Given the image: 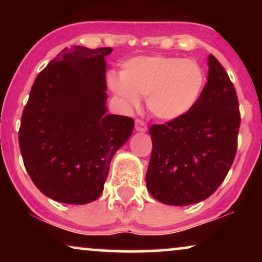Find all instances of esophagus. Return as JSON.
Returning <instances> with one entry per match:
<instances>
[{
    "mask_svg": "<svg viewBox=\"0 0 262 262\" xmlns=\"http://www.w3.org/2000/svg\"><path fill=\"white\" fill-rule=\"evenodd\" d=\"M135 127H136V130L139 131V132H145L146 130H148V126H146V124L141 119H136Z\"/></svg>",
    "mask_w": 262,
    "mask_h": 262,
    "instance_id": "obj_1",
    "label": "esophagus"
}]
</instances>
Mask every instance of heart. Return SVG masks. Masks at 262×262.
I'll return each mask as SVG.
<instances>
[{"instance_id":"1","label":"heart","mask_w":262,"mask_h":262,"mask_svg":"<svg viewBox=\"0 0 262 262\" xmlns=\"http://www.w3.org/2000/svg\"><path fill=\"white\" fill-rule=\"evenodd\" d=\"M110 88L127 107L148 98V108L164 120L177 119L198 102L205 87V73L195 60L167 56H144L127 60L120 75L107 76Z\"/></svg>"}]
</instances>
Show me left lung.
I'll use <instances>...</instances> for the list:
<instances>
[{"label": "left lung", "mask_w": 262, "mask_h": 262, "mask_svg": "<svg viewBox=\"0 0 262 262\" xmlns=\"http://www.w3.org/2000/svg\"><path fill=\"white\" fill-rule=\"evenodd\" d=\"M238 100L227 71L209 56V76L193 108L149 128L152 152L146 187L163 204L185 206L209 198L224 181L237 151Z\"/></svg>", "instance_id": "left-lung-1"}]
</instances>
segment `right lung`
I'll list each match as a JSON object with an SVG mask.
<instances>
[{"mask_svg":"<svg viewBox=\"0 0 262 262\" xmlns=\"http://www.w3.org/2000/svg\"><path fill=\"white\" fill-rule=\"evenodd\" d=\"M112 48L63 49L32 85L19 130L24 164L42 194L87 204L101 194L113 155L131 137L130 117L107 114Z\"/></svg>","mask_w":262,"mask_h":262,"instance_id":"add662e5","label":"right lung"}]
</instances>
